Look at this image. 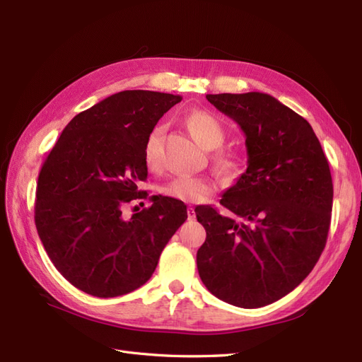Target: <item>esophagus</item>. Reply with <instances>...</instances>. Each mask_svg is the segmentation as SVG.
Wrapping results in <instances>:
<instances>
[{"instance_id":"esophagus-1","label":"esophagus","mask_w":362,"mask_h":362,"mask_svg":"<svg viewBox=\"0 0 362 362\" xmlns=\"http://www.w3.org/2000/svg\"><path fill=\"white\" fill-rule=\"evenodd\" d=\"M187 217H189V221H193V218L196 217L194 208H192V206H189V208H187Z\"/></svg>"}]
</instances>
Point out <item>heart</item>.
<instances>
[{"instance_id":"obj_1","label":"heart","mask_w":362,"mask_h":362,"mask_svg":"<svg viewBox=\"0 0 362 362\" xmlns=\"http://www.w3.org/2000/svg\"><path fill=\"white\" fill-rule=\"evenodd\" d=\"M190 134L205 149H216L223 144L225 128L211 112L194 110L185 116ZM161 140V129L157 128L151 133L145 145V161L148 168H156L158 163V148ZM213 160L225 172H235L242 166V158L235 151L216 149ZM216 190L214 181L206 177H178L170 180L161 187V193L170 199L181 202H201Z\"/></svg>"}]
</instances>
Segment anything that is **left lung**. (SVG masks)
Here are the masks:
<instances>
[{
  "label": "left lung",
  "instance_id": "1",
  "mask_svg": "<svg viewBox=\"0 0 362 362\" xmlns=\"http://www.w3.org/2000/svg\"><path fill=\"white\" fill-rule=\"evenodd\" d=\"M246 136L247 169L221 204L196 206L206 231L196 262L216 298L240 308L279 300L310 275L326 245L334 187L306 119L267 93L206 95Z\"/></svg>",
  "mask_w": 362,
  "mask_h": 362
}]
</instances>
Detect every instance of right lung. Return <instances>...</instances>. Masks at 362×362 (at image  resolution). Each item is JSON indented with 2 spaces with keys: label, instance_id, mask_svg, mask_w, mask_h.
Listing matches in <instances>:
<instances>
[{
  "label": "right lung",
  "instance_id": "right-lung-1",
  "mask_svg": "<svg viewBox=\"0 0 362 362\" xmlns=\"http://www.w3.org/2000/svg\"><path fill=\"white\" fill-rule=\"evenodd\" d=\"M180 95L124 90L76 115L39 173L35 222L56 269L74 287L116 298L152 276L164 246L187 218V206L151 196L125 218V204L146 199L145 145Z\"/></svg>",
  "mask_w": 362,
  "mask_h": 362
}]
</instances>
